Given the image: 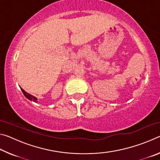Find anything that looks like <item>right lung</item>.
Listing matches in <instances>:
<instances>
[{
  "label": "right lung",
  "instance_id": "obj_1",
  "mask_svg": "<svg viewBox=\"0 0 160 160\" xmlns=\"http://www.w3.org/2000/svg\"><path fill=\"white\" fill-rule=\"evenodd\" d=\"M20 89H21L22 92H23L24 95L25 96L26 98H28L29 100H30V101H33V102H37V98L36 97H34L33 95H32V94L28 93V92H25V90H24L23 89H22V88H20Z\"/></svg>",
  "mask_w": 160,
  "mask_h": 160
}]
</instances>
